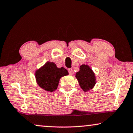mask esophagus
Returning <instances> with one entry per match:
<instances>
[{"label": "esophagus", "instance_id": "esophagus-1", "mask_svg": "<svg viewBox=\"0 0 133 133\" xmlns=\"http://www.w3.org/2000/svg\"><path fill=\"white\" fill-rule=\"evenodd\" d=\"M68 73H69V74H70V75H72V74H74V71H73V70H72V68L68 69Z\"/></svg>", "mask_w": 133, "mask_h": 133}]
</instances>
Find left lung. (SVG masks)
I'll return each mask as SVG.
<instances>
[{
  "label": "left lung",
  "instance_id": "obj_1",
  "mask_svg": "<svg viewBox=\"0 0 133 133\" xmlns=\"http://www.w3.org/2000/svg\"><path fill=\"white\" fill-rule=\"evenodd\" d=\"M76 77L77 79L81 88L84 91L90 90L96 83L94 72L88 65H81L79 71L76 72Z\"/></svg>",
  "mask_w": 133,
  "mask_h": 133
}]
</instances>
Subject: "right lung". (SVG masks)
<instances>
[{"instance_id":"1","label":"right lung","mask_w":133,"mask_h":133,"mask_svg":"<svg viewBox=\"0 0 133 133\" xmlns=\"http://www.w3.org/2000/svg\"><path fill=\"white\" fill-rule=\"evenodd\" d=\"M68 74V71L62 67L58 68L52 62H47L36 72L37 84L48 91L57 90L60 79Z\"/></svg>"}]
</instances>
